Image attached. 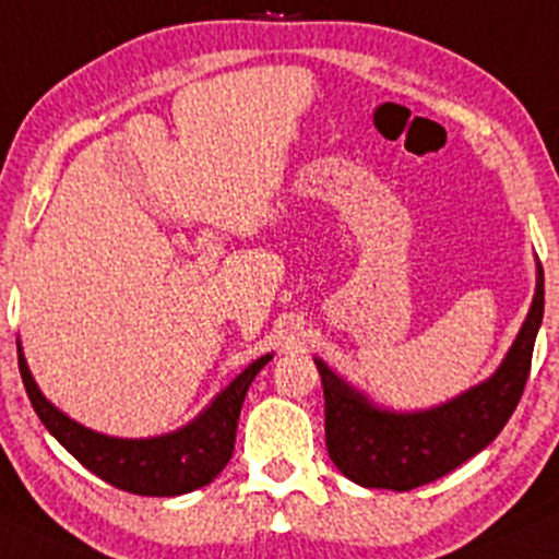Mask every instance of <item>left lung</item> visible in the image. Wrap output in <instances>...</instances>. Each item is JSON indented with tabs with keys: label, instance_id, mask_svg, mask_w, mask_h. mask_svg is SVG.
I'll list each match as a JSON object with an SVG mask.
<instances>
[{
	"label": "left lung",
	"instance_id": "left-lung-1",
	"mask_svg": "<svg viewBox=\"0 0 559 559\" xmlns=\"http://www.w3.org/2000/svg\"><path fill=\"white\" fill-rule=\"evenodd\" d=\"M542 318L544 271L536 262L528 318L497 372L427 412L399 414L374 406L325 361L314 359L325 393V445L338 472L361 487L408 492L474 459L502 432L521 401Z\"/></svg>",
	"mask_w": 559,
	"mask_h": 559
}]
</instances>
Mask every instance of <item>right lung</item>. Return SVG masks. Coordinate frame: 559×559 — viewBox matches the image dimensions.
<instances>
[{
	"mask_svg": "<svg viewBox=\"0 0 559 559\" xmlns=\"http://www.w3.org/2000/svg\"><path fill=\"white\" fill-rule=\"evenodd\" d=\"M267 361H271V354L252 361L231 385L215 395L211 406L198 419L177 432L145 437V440H122V437L100 435L78 425L75 419L59 412L51 401H46L25 365L23 348L17 341V365L25 393H28L33 412L57 437L59 445L75 455L87 472H93L111 487L147 497L187 495L211 484L224 472L234 453L241 403H245L254 374Z\"/></svg>",
	"mask_w": 559,
	"mask_h": 559,
	"instance_id": "add662e5",
	"label": "right lung"
}]
</instances>
